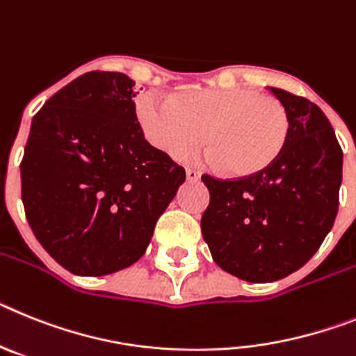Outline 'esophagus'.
Instances as JSON below:
<instances>
[{
    "instance_id": "1",
    "label": "esophagus",
    "mask_w": 356,
    "mask_h": 356,
    "mask_svg": "<svg viewBox=\"0 0 356 356\" xmlns=\"http://www.w3.org/2000/svg\"><path fill=\"white\" fill-rule=\"evenodd\" d=\"M199 179H200V174H199V172H197V170L186 168V181L195 182V181H199Z\"/></svg>"
}]
</instances>
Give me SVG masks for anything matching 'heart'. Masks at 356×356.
Returning <instances> with one entry per match:
<instances>
[{
	"label": "heart",
	"mask_w": 356,
	"mask_h": 356,
	"mask_svg": "<svg viewBox=\"0 0 356 356\" xmlns=\"http://www.w3.org/2000/svg\"><path fill=\"white\" fill-rule=\"evenodd\" d=\"M138 120L148 141L172 157L200 143L204 132L206 159L233 177L264 172L290 134L285 105L252 88L190 89L174 98L147 92Z\"/></svg>",
	"instance_id": "obj_1"
}]
</instances>
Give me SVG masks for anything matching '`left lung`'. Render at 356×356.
Returning <instances> with one entry per match:
<instances>
[{
  "instance_id": "left-lung-1",
  "label": "left lung",
  "mask_w": 356,
  "mask_h": 356,
  "mask_svg": "<svg viewBox=\"0 0 356 356\" xmlns=\"http://www.w3.org/2000/svg\"><path fill=\"white\" fill-rule=\"evenodd\" d=\"M268 89L290 118L277 159L236 181L202 175L204 242L222 270L249 283L277 281L307 264L332 231L342 184L341 145L319 105Z\"/></svg>"
}]
</instances>
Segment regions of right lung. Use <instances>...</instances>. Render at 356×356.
Segmentation results:
<instances>
[{
  "instance_id": "obj_1",
  "label": "right lung",
  "mask_w": 356,
  "mask_h": 356,
  "mask_svg": "<svg viewBox=\"0 0 356 356\" xmlns=\"http://www.w3.org/2000/svg\"><path fill=\"white\" fill-rule=\"evenodd\" d=\"M125 73L89 71L33 116L21 161L23 206L48 254L79 276L141 258L186 174L145 140Z\"/></svg>"
}]
</instances>
